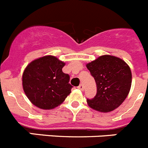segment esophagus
<instances>
[{"label": "esophagus", "mask_w": 148, "mask_h": 148, "mask_svg": "<svg viewBox=\"0 0 148 148\" xmlns=\"http://www.w3.org/2000/svg\"><path fill=\"white\" fill-rule=\"evenodd\" d=\"M78 90H84L83 84H80V85L78 87Z\"/></svg>", "instance_id": "esophagus-1"}]
</instances>
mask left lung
<instances>
[{
  "label": "left lung",
  "instance_id": "left-lung-1",
  "mask_svg": "<svg viewBox=\"0 0 148 148\" xmlns=\"http://www.w3.org/2000/svg\"><path fill=\"white\" fill-rule=\"evenodd\" d=\"M87 68L95 79L97 92L87 104L95 110L108 113L119 108L130 92L132 73L122 59L113 56H101L89 63Z\"/></svg>",
  "mask_w": 148,
  "mask_h": 148
}]
</instances>
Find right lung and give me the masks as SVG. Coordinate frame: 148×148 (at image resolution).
<instances>
[{
  "mask_svg": "<svg viewBox=\"0 0 148 148\" xmlns=\"http://www.w3.org/2000/svg\"><path fill=\"white\" fill-rule=\"evenodd\" d=\"M65 63L47 56L29 63L22 76L23 91L34 105L43 110L58 107L71 92L70 75L62 72Z\"/></svg>",
  "mask_w": 148,
  "mask_h": 148,
  "instance_id": "right-lung-1",
  "label": "right lung"
}]
</instances>
